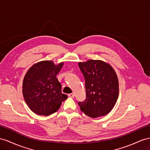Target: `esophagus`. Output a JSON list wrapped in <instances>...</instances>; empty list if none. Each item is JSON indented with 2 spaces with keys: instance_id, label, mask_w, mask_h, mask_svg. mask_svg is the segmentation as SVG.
Masks as SVG:
<instances>
[{
  "instance_id": "esophagus-1",
  "label": "esophagus",
  "mask_w": 150,
  "mask_h": 150,
  "mask_svg": "<svg viewBox=\"0 0 150 150\" xmlns=\"http://www.w3.org/2000/svg\"><path fill=\"white\" fill-rule=\"evenodd\" d=\"M68 96V97H69V98H74L75 97V94H73V93L69 94Z\"/></svg>"
}]
</instances>
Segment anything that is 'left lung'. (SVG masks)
Listing matches in <instances>:
<instances>
[{
    "mask_svg": "<svg viewBox=\"0 0 150 150\" xmlns=\"http://www.w3.org/2000/svg\"><path fill=\"white\" fill-rule=\"evenodd\" d=\"M85 79L86 98L78 102L80 110L92 118L104 116L113 109L118 96V81L112 67L102 61L79 63Z\"/></svg>",
    "mask_w": 150,
    "mask_h": 150,
    "instance_id": "8db88e82",
    "label": "left lung"
}]
</instances>
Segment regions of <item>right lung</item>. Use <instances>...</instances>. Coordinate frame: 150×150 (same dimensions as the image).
Segmentation results:
<instances>
[{
  "mask_svg": "<svg viewBox=\"0 0 150 150\" xmlns=\"http://www.w3.org/2000/svg\"><path fill=\"white\" fill-rule=\"evenodd\" d=\"M63 63L55 65L51 61L34 64L26 73L23 83V94L32 112L39 115L56 112L68 96L61 93V85L56 78Z\"/></svg>",
  "mask_w": 150,
  "mask_h": 150,
  "instance_id": "add662e5",
  "label": "right lung"
}]
</instances>
